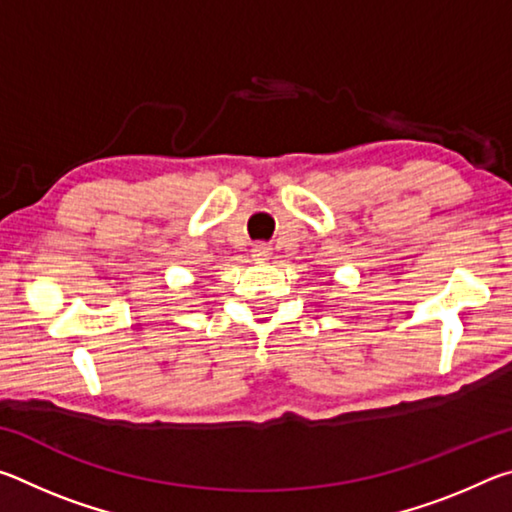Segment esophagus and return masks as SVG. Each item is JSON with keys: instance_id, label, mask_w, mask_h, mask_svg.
Here are the masks:
<instances>
[{"instance_id": "1", "label": "esophagus", "mask_w": 512, "mask_h": 512, "mask_svg": "<svg viewBox=\"0 0 512 512\" xmlns=\"http://www.w3.org/2000/svg\"><path fill=\"white\" fill-rule=\"evenodd\" d=\"M268 255H271V246H266V244H255L253 246V257L257 259V262L268 259Z\"/></svg>"}]
</instances>
